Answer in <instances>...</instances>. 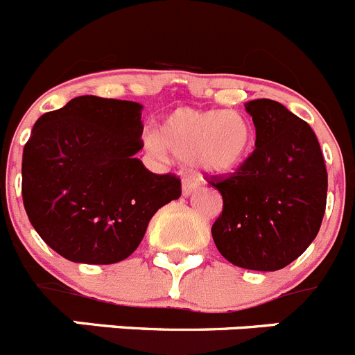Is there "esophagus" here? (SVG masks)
I'll return each mask as SVG.
<instances>
[{
    "instance_id": "34e87169",
    "label": "esophagus",
    "mask_w": 355,
    "mask_h": 355,
    "mask_svg": "<svg viewBox=\"0 0 355 355\" xmlns=\"http://www.w3.org/2000/svg\"><path fill=\"white\" fill-rule=\"evenodd\" d=\"M181 187H183V195L188 197V195H191L198 187H200V181H198L195 175H184Z\"/></svg>"
}]
</instances>
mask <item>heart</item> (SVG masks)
<instances>
[{"label":"heart","instance_id":"b5f03b06","mask_svg":"<svg viewBox=\"0 0 355 355\" xmlns=\"http://www.w3.org/2000/svg\"><path fill=\"white\" fill-rule=\"evenodd\" d=\"M153 150H168L181 160H191L207 174L237 171L251 155L254 130L237 111H198L178 107L164 120L158 134H150Z\"/></svg>","mask_w":355,"mask_h":355}]
</instances>
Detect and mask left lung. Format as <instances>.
<instances>
[{"label":"left lung","mask_w":355,"mask_h":355,"mask_svg":"<svg viewBox=\"0 0 355 355\" xmlns=\"http://www.w3.org/2000/svg\"><path fill=\"white\" fill-rule=\"evenodd\" d=\"M256 127L254 151L234 174L211 175L223 211L212 225L218 251L241 268L275 272L295 261L319 234L327 172L310 125L281 103H245Z\"/></svg>","instance_id":"1"}]
</instances>
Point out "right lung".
<instances>
[{"label": "right lung", "instance_id": "add662e5", "mask_svg": "<svg viewBox=\"0 0 355 355\" xmlns=\"http://www.w3.org/2000/svg\"><path fill=\"white\" fill-rule=\"evenodd\" d=\"M139 103L80 96L42 114L22 153V200L46 245L74 263L129 258L155 212L181 197V180L153 174Z\"/></svg>", "mask_w": 355, "mask_h": 355}]
</instances>
